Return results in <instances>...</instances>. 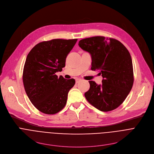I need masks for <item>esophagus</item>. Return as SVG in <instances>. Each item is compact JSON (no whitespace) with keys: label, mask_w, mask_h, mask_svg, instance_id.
<instances>
[{"label":"esophagus","mask_w":154,"mask_h":154,"mask_svg":"<svg viewBox=\"0 0 154 154\" xmlns=\"http://www.w3.org/2000/svg\"><path fill=\"white\" fill-rule=\"evenodd\" d=\"M80 81V79H75V83H78Z\"/></svg>","instance_id":"1"}]
</instances>
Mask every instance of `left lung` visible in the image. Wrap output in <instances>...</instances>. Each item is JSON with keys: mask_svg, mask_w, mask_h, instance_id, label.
I'll list each match as a JSON object with an SVG mask.
<instances>
[{"mask_svg": "<svg viewBox=\"0 0 154 154\" xmlns=\"http://www.w3.org/2000/svg\"><path fill=\"white\" fill-rule=\"evenodd\" d=\"M79 46L91 54V70H99L103 77L100 85L89 81L90 88L85 93L86 100L100 111L113 110L133 86V64L128 51L118 40L104 36L83 39Z\"/></svg>", "mask_w": 154, "mask_h": 154, "instance_id": "8db88e82", "label": "left lung"}]
</instances>
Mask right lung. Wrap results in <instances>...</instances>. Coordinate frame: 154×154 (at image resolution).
Segmentation results:
<instances>
[{"mask_svg": "<svg viewBox=\"0 0 154 154\" xmlns=\"http://www.w3.org/2000/svg\"><path fill=\"white\" fill-rule=\"evenodd\" d=\"M77 39H54L41 42L27 55L24 70L25 91L32 104L47 115L57 113L64 107L75 81L58 76Z\"/></svg>", "mask_w": 154, "mask_h": 154, "instance_id": "1", "label": "right lung"}]
</instances>
